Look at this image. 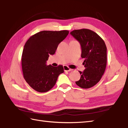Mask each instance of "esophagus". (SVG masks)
I'll use <instances>...</instances> for the list:
<instances>
[{"label":"esophagus","instance_id":"1","mask_svg":"<svg viewBox=\"0 0 128 128\" xmlns=\"http://www.w3.org/2000/svg\"><path fill=\"white\" fill-rule=\"evenodd\" d=\"M63 68H64V70L65 71H70L71 70L70 68H69L68 66H66V65H64V66H63Z\"/></svg>","mask_w":128,"mask_h":128}]
</instances>
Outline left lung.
Returning a JSON list of instances; mask_svg holds the SVG:
<instances>
[{
    "mask_svg": "<svg viewBox=\"0 0 128 128\" xmlns=\"http://www.w3.org/2000/svg\"><path fill=\"white\" fill-rule=\"evenodd\" d=\"M70 34L80 42L81 57L85 69L81 72L76 84L84 89L90 88L99 82L105 72L107 64V48L104 41L96 32L88 29L74 30Z\"/></svg>",
    "mask_w": 128,
    "mask_h": 128,
    "instance_id": "obj_1",
    "label": "left lung"
}]
</instances>
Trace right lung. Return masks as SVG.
<instances>
[{"label": "right lung", "mask_w": 128, "mask_h": 128, "mask_svg": "<svg viewBox=\"0 0 128 128\" xmlns=\"http://www.w3.org/2000/svg\"><path fill=\"white\" fill-rule=\"evenodd\" d=\"M69 32L66 30L41 31L32 35L25 44L22 55L23 77L35 90L48 92L54 87L58 76L64 72L62 65H47L46 61Z\"/></svg>", "instance_id": "right-lung-1"}]
</instances>
